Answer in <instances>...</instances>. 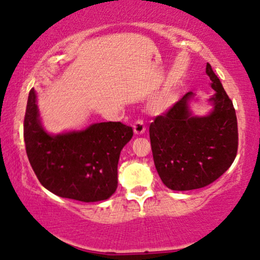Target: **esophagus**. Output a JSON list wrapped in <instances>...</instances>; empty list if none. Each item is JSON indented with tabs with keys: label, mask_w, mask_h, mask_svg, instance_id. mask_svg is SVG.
Masks as SVG:
<instances>
[{
	"label": "esophagus",
	"mask_w": 260,
	"mask_h": 260,
	"mask_svg": "<svg viewBox=\"0 0 260 260\" xmlns=\"http://www.w3.org/2000/svg\"><path fill=\"white\" fill-rule=\"evenodd\" d=\"M133 129H134V133L137 135L144 134L145 131H146V126H145L144 120H141V119L135 120V122L133 123Z\"/></svg>",
	"instance_id": "34e87169"
}]
</instances>
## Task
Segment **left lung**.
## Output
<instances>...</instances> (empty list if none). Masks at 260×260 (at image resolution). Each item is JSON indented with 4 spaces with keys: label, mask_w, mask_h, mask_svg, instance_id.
<instances>
[{
    "label": "left lung",
    "mask_w": 260,
    "mask_h": 260,
    "mask_svg": "<svg viewBox=\"0 0 260 260\" xmlns=\"http://www.w3.org/2000/svg\"><path fill=\"white\" fill-rule=\"evenodd\" d=\"M206 74L215 94L213 111L193 116L188 92L149 126L153 159L159 177L173 191H189L212 184L229 170L238 151V123L231 99L211 64Z\"/></svg>",
    "instance_id": "8db88e82"
}]
</instances>
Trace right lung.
I'll use <instances>...</instances> for the list:
<instances>
[{"instance_id":"obj_1","label":"right lung","mask_w":260,"mask_h":260,"mask_svg":"<svg viewBox=\"0 0 260 260\" xmlns=\"http://www.w3.org/2000/svg\"><path fill=\"white\" fill-rule=\"evenodd\" d=\"M34 88L25 109L23 137L29 162L39 181L54 194L83 203L106 200L118 187L120 152L132 127L100 122L80 132L50 135L39 119Z\"/></svg>"}]
</instances>
